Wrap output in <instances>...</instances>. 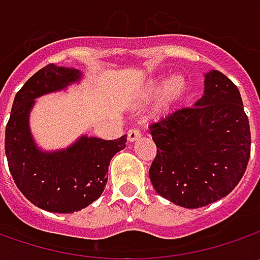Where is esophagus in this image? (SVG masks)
<instances>
[{
	"label": "esophagus",
	"instance_id": "obj_1",
	"mask_svg": "<svg viewBox=\"0 0 260 260\" xmlns=\"http://www.w3.org/2000/svg\"><path fill=\"white\" fill-rule=\"evenodd\" d=\"M140 130L139 128H130L128 132H127V139H128V142H135L137 140L139 137H140Z\"/></svg>",
	"mask_w": 260,
	"mask_h": 260
}]
</instances>
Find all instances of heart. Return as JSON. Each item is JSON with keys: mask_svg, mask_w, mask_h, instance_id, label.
Segmentation results:
<instances>
[{"mask_svg": "<svg viewBox=\"0 0 260 260\" xmlns=\"http://www.w3.org/2000/svg\"><path fill=\"white\" fill-rule=\"evenodd\" d=\"M188 88L186 79L182 75H174L169 81H153L147 86V95H156L165 89V101L172 103L184 94Z\"/></svg>", "mask_w": 260, "mask_h": 260, "instance_id": "heart-1", "label": "heart"}]
</instances>
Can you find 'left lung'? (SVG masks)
Instances as JSON below:
<instances>
[{"label":"left lung","instance_id":"left-lung-1","mask_svg":"<svg viewBox=\"0 0 260 260\" xmlns=\"http://www.w3.org/2000/svg\"><path fill=\"white\" fill-rule=\"evenodd\" d=\"M156 192L185 208L230 194L250 157V127L237 86L218 71L205 75L204 96L149 125Z\"/></svg>","mask_w":260,"mask_h":260}]
</instances>
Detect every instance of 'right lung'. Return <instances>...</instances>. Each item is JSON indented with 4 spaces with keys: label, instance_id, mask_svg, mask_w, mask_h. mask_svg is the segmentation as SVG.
Wrapping results in <instances>:
<instances>
[{
    "label": "right lung",
    "instance_id": "add662e5",
    "mask_svg": "<svg viewBox=\"0 0 260 260\" xmlns=\"http://www.w3.org/2000/svg\"><path fill=\"white\" fill-rule=\"evenodd\" d=\"M76 69L49 63L15 94L5 125V155L17 188L25 198L50 213H74L103 194L111 157L125 147L127 136L114 140L81 137L69 149L43 153L28 132V111L40 95L78 81Z\"/></svg>",
    "mask_w": 260,
    "mask_h": 260
}]
</instances>
